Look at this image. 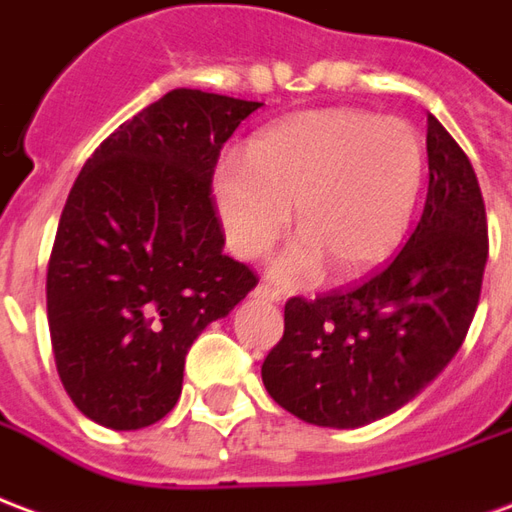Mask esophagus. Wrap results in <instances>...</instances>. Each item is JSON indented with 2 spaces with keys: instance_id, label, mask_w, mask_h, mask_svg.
Segmentation results:
<instances>
[{
  "instance_id": "esophagus-1",
  "label": "esophagus",
  "mask_w": 512,
  "mask_h": 512,
  "mask_svg": "<svg viewBox=\"0 0 512 512\" xmlns=\"http://www.w3.org/2000/svg\"><path fill=\"white\" fill-rule=\"evenodd\" d=\"M253 297H256V300H264V302L281 300V294L275 292V289H270V286H264V283H259V286L253 289Z\"/></svg>"
}]
</instances>
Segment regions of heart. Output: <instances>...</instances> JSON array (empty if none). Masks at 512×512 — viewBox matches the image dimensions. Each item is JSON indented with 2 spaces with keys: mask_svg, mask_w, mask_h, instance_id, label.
<instances>
[{
  "mask_svg": "<svg viewBox=\"0 0 512 512\" xmlns=\"http://www.w3.org/2000/svg\"><path fill=\"white\" fill-rule=\"evenodd\" d=\"M417 130L354 108L302 111L261 130L215 174V207L229 248L259 259L292 220L300 237L272 261V278L302 286L333 264L357 278L404 242L423 188Z\"/></svg>",
  "mask_w": 512,
  "mask_h": 512,
  "instance_id": "obj_1",
  "label": "heart"
}]
</instances>
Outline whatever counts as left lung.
<instances>
[{"instance_id": "1", "label": "left lung", "mask_w": 512, "mask_h": 512, "mask_svg": "<svg viewBox=\"0 0 512 512\" xmlns=\"http://www.w3.org/2000/svg\"><path fill=\"white\" fill-rule=\"evenodd\" d=\"M425 147L428 196L401 253L354 289L283 308L261 379L305 423L360 428L393 414L445 371L475 319L488 259L483 193L436 117Z\"/></svg>"}]
</instances>
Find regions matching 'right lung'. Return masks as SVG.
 <instances>
[{"instance_id":"add662e5","label":"right lung","mask_w":512,"mask_h":512,"mask_svg":"<svg viewBox=\"0 0 512 512\" xmlns=\"http://www.w3.org/2000/svg\"><path fill=\"white\" fill-rule=\"evenodd\" d=\"M261 106L171 89L122 122L73 182L46 305L59 379L89 420L136 431L166 417L190 343L259 283L223 253L212 174Z\"/></svg>"}]
</instances>
